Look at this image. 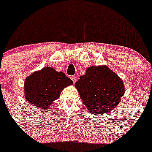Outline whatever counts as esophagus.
<instances>
[{
	"mask_svg": "<svg viewBox=\"0 0 152 152\" xmlns=\"http://www.w3.org/2000/svg\"><path fill=\"white\" fill-rule=\"evenodd\" d=\"M71 79H72V81H73L74 83H75L77 81V77H76V76H72V77H71Z\"/></svg>",
	"mask_w": 152,
	"mask_h": 152,
	"instance_id": "34e87169",
	"label": "esophagus"
}]
</instances>
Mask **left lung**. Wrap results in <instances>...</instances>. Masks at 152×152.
I'll use <instances>...</instances> for the list:
<instances>
[{
	"label": "left lung",
	"instance_id": "obj_1",
	"mask_svg": "<svg viewBox=\"0 0 152 152\" xmlns=\"http://www.w3.org/2000/svg\"><path fill=\"white\" fill-rule=\"evenodd\" d=\"M80 99L91 113L113 110L125 94L123 80L107 65L91 66L75 83Z\"/></svg>",
	"mask_w": 152,
	"mask_h": 152
}]
</instances>
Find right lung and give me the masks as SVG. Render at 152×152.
Segmentation results:
<instances>
[{"instance_id": "add662e5", "label": "right lung", "mask_w": 152, "mask_h": 152, "mask_svg": "<svg viewBox=\"0 0 152 152\" xmlns=\"http://www.w3.org/2000/svg\"><path fill=\"white\" fill-rule=\"evenodd\" d=\"M72 84L73 81L63 72L47 66L26 77L24 96L26 101L36 108L47 110L58 99L62 90Z\"/></svg>"}]
</instances>
